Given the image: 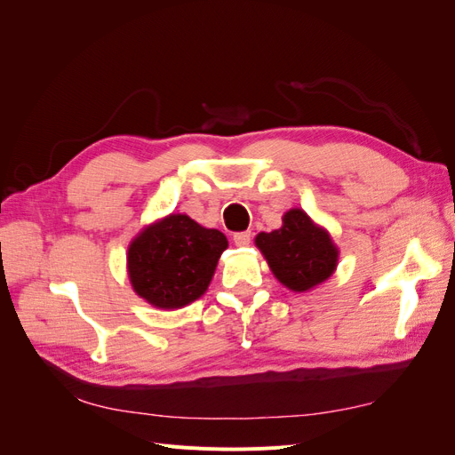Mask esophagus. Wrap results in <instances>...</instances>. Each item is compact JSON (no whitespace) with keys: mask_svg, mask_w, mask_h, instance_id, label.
I'll use <instances>...</instances> for the list:
<instances>
[{"mask_svg":"<svg viewBox=\"0 0 455 455\" xmlns=\"http://www.w3.org/2000/svg\"><path fill=\"white\" fill-rule=\"evenodd\" d=\"M251 239H252V233L251 231L233 233V243H235V246H249Z\"/></svg>","mask_w":455,"mask_h":455,"instance_id":"34e87169","label":"esophagus"}]
</instances>
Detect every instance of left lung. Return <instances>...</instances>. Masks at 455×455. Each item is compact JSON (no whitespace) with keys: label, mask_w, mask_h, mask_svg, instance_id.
<instances>
[{"label":"left lung","mask_w":455,"mask_h":455,"mask_svg":"<svg viewBox=\"0 0 455 455\" xmlns=\"http://www.w3.org/2000/svg\"><path fill=\"white\" fill-rule=\"evenodd\" d=\"M256 246L279 283L294 292H307L324 283L338 266V249L328 231L301 211L283 216V228L258 233Z\"/></svg>","instance_id":"1"}]
</instances>
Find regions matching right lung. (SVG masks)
Instances as JSON below:
<instances>
[{
  "label": "right lung",
  "instance_id": "right-lung-1",
  "mask_svg": "<svg viewBox=\"0 0 455 455\" xmlns=\"http://www.w3.org/2000/svg\"><path fill=\"white\" fill-rule=\"evenodd\" d=\"M226 249L222 231L171 214L144 228L129 244L131 284L154 307L180 309L206 292Z\"/></svg>",
  "mask_w": 455,
  "mask_h": 455
}]
</instances>
